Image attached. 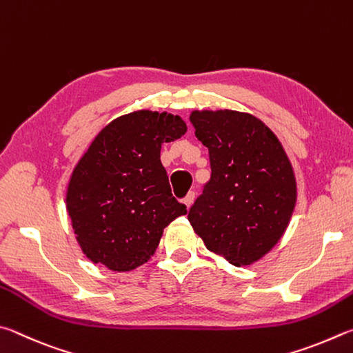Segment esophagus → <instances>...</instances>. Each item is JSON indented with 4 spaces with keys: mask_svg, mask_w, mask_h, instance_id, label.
Segmentation results:
<instances>
[{
    "mask_svg": "<svg viewBox=\"0 0 353 353\" xmlns=\"http://www.w3.org/2000/svg\"><path fill=\"white\" fill-rule=\"evenodd\" d=\"M194 200H195V194H194V192H189V194L183 199V203H184V205H186V208H190V206H192Z\"/></svg>",
    "mask_w": 353,
    "mask_h": 353,
    "instance_id": "1",
    "label": "esophagus"
}]
</instances>
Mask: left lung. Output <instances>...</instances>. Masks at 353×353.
<instances>
[{"label":"left lung","instance_id":"obj_1","mask_svg":"<svg viewBox=\"0 0 353 353\" xmlns=\"http://www.w3.org/2000/svg\"><path fill=\"white\" fill-rule=\"evenodd\" d=\"M190 122L212 170L190 208V225L209 251L236 267L254 263L274 248L293 215V165L277 136L250 113L195 110Z\"/></svg>","mask_w":353,"mask_h":353}]
</instances>
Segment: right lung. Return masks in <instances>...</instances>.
<instances>
[{
    "instance_id": "add662e5",
    "label": "right lung",
    "mask_w": 353,
    "mask_h": 353,
    "mask_svg": "<svg viewBox=\"0 0 353 353\" xmlns=\"http://www.w3.org/2000/svg\"><path fill=\"white\" fill-rule=\"evenodd\" d=\"M188 132L180 116L139 110L105 125L79 159L66 211L83 254L132 271L157 251L164 228L188 212L172 195L161 145Z\"/></svg>"
}]
</instances>
